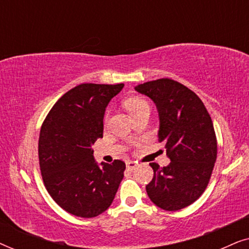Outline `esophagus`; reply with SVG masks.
<instances>
[{"label":"esophagus","instance_id":"1","mask_svg":"<svg viewBox=\"0 0 249 249\" xmlns=\"http://www.w3.org/2000/svg\"><path fill=\"white\" fill-rule=\"evenodd\" d=\"M136 166H137V163H136V162H134V161H128L127 162V169L130 170V171H132V170H134Z\"/></svg>","mask_w":249,"mask_h":249}]
</instances>
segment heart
Instances as JSON below:
<instances>
[{"label": "heart", "instance_id": "1", "mask_svg": "<svg viewBox=\"0 0 249 249\" xmlns=\"http://www.w3.org/2000/svg\"><path fill=\"white\" fill-rule=\"evenodd\" d=\"M124 104H125V107L128 108V111L130 112L131 115L137 114L141 111L145 110V108H149V104L147 103V101H145L144 98L138 97V96L128 98Z\"/></svg>", "mask_w": 249, "mask_h": 249}]
</instances>
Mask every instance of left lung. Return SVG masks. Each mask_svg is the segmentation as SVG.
I'll return each mask as SVG.
<instances>
[{"instance_id": "left-lung-1", "label": "left lung", "mask_w": 249, "mask_h": 249, "mask_svg": "<svg viewBox=\"0 0 249 249\" xmlns=\"http://www.w3.org/2000/svg\"><path fill=\"white\" fill-rule=\"evenodd\" d=\"M160 115L159 142H164L168 166L149 163L154 176L146 192L156 206L178 211L200 197L209 185L217 155L213 122L202 100L170 78L138 85Z\"/></svg>"}]
</instances>
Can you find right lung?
Instances as JSON below:
<instances>
[{
	"label": "right lung",
	"mask_w": 249,
	"mask_h": 249,
	"mask_svg": "<svg viewBox=\"0 0 249 249\" xmlns=\"http://www.w3.org/2000/svg\"><path fill=\"white\" fill-rule=\"evenodd\" d=\"M124 84H81L53 105L39 132V169L57 205L80 217H94L113 202L125 164L98 166L91 145L103 137L105 107Z\"/></svg>",
	"instance_id": "right-lung-1"
}]
</instances>
